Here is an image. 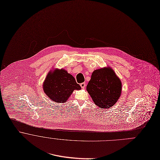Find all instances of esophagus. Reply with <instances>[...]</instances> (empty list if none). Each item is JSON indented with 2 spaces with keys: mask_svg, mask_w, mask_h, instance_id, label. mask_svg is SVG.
I'll use <instances>...</instances> for the list:
<instances>
[{
  "mask_svg": "<svg viewBox=\"0 0 160 160\" xmlns=\"http://www.w3.org/2000/svg\"><path fill=\"white\" fill-rule=\"evenodd\" d=\"M85 86H86V84H85V83H80V87H82V88H85Z\"/></svg>",
  "mask_w": 160,
  "mask_h": 160,
  "instance_id": "esophagus-1",
  "label": "esophagus"
}]
</instances>
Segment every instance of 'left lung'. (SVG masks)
<instances>
[{
  "label": "left lung",
  "mask_w": 160,
  "mask_h": 160,
  "mask_svg": "<svg viewBox=\"0 0 160 160\" xmlns=\"http://www.w3.org/2000/svg\"><path fill=\"white\" fill-rule=\"evenodd\" d=\"M87 90L98 107L109 108L121 95L122 83L113 69L108 66L93 72Z\"/></svg>",
  "instance_id": "left-lung-1"
}]
</instances>
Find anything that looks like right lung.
Returning <instances> with one entry per match:
<instances>
[{
  "instance_id": "add662e5",
  "label": "right lung",
  "mask_w": 160,
  "mask_h": 160,
  "mask_svg": "<svg viewBox=\"0 0 160 160\" xmlns=\"http://www.w3.org/2000/svg\"><path fill=\"white\" fill-rule=\"evenodd\" d=\"M44 93L55 102H65L74 90H81L75 78L64 68H54L48 73L42 84Z\"/></svg>"
}]
</instances>
